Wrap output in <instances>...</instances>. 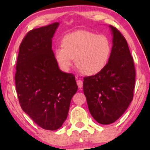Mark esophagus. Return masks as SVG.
Segmentation results:
<instances>
[{"mask_svg": "<svg viewBox=\"0 0 150 150\" xmlns=\"http://www.w3.org/2000/svg\"><path fill=\"white\" fill-rule=\"evenodd\" d=\"M77 85L78 86L79 88H82V85H83V82H82V81L81 80H79V79H77Z\"/></svg>", "mask_w": 150, "mask_h": 150, "instance_id": "esophagus-1", "label": "esophagus"}]
</instances>
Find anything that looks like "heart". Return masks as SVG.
Returning a JSON list of instances; mask_svg holds the SVG:
<instances>
[{
  "label": "heart",
  "instance_id": "heart-1",
  "mask_svg": "<svg viewBox=\"0 0 150 150\" xmlns=\"http://www.w3.org/2000/svg\"><path fill=\"white\" fill-rule=\"evenodd\" d=\"M111 50V42L106 36L78 31L65 35L62 40V47L57 46L53 56L64 71L69 70L75 58V64L81 73L94 75L106 68Z\"/></svg>",
  "mask_w": 150,
  "mask_h": 150
}]
</instances>
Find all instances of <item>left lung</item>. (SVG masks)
<instances>
[{
    "label": "left lung",
    "mask_w": 150,
    "mask_h": 150,
    "mask_svg": "<svg viewBox=\"0 0 150 150\" xmlns=\"http://www.w3.org/2000/svg\"><path fill=\"white\" fill-rule=\"evenodd\" d=\"M113 46L107 65L99 73L84 77L83 92L93 118L99 123H113L124 113L133 99L135 69L123 34L110 25Z\"/></svg>",
    "instance_id": "obj_1"
}]
</instances>
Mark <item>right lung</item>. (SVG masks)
<instances>
[{"label":"right lung","instance_id":"add662e5","mask_svg":"<svg viewBox=\"0 0 150 150\" xmlns=\"http://www.w3.org/2000/svg\"><path fill=\"white\" fill-rule=\"evenodd\" d=\"M58 25L27 32L19 49L15 75L22 110L36 124L49 130L62 126L77 90L75 75L61 71L53 56L52 37Z\"/></svg>","mask_w":150,"mask_h":150}]
</instances>
